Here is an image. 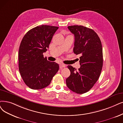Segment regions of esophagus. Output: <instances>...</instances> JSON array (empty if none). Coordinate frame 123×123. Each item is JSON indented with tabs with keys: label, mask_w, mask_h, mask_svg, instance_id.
Listing matches in <instances>:
<instances>
[{
	"label": "esophagus",
	"mask_w": 123,
	"mask_h": 123,
	"mask_svg": "<svg viewBox=\"0 0 123 123\" xmlns=\"http://www.w3.org/2000/svg\"><path fill=\"white\" fill-rule=\"evenodd\" d=\"M66 66L65 64H63V63H61V64L60 65V68H65Z\"/></svg>",
	"instance_id": "1"
}]
</instances>
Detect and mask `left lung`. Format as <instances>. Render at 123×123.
<instances>
[{
  "mask_svg": "<svg viewBox=\"0 0 123 123\" xmlns=\"http://www.w3.org/2000/svg\"><path fill=\"white\" fill-rule=\"evenodd\" d=\"M75 36L73 51L80 55L78 70L68 66L71 75L66 79L68 87L78 94L90 90L98 79L103 66L101 42L94 30L83 26H68Z\"/></svg>",
  "mask_w": 123,
  "mask_h": 123,
  "instance_id": "8db88e82",
  "label": "left lung"
}]
</instances>
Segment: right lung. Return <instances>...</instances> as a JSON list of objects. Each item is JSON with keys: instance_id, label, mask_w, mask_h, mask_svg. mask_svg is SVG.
<instances>
[{"instance_id": "right-lung-1", "label": "right lung", "mask_w": 123, "mask_h": 123, "mask_svg": "<svg viewBox=\"0 0 123 123\" xmlns=\"http://www.w3.org/2000/svg\"><path fill=\"white\" fill-rule=\"evenodd\" d=\"M58 27L41 25L29 30L24 36L18 50V69L26 85L38 90L48 86L59 70L55 62L47 61V51Z\"/></svg>"}]
</instances>
